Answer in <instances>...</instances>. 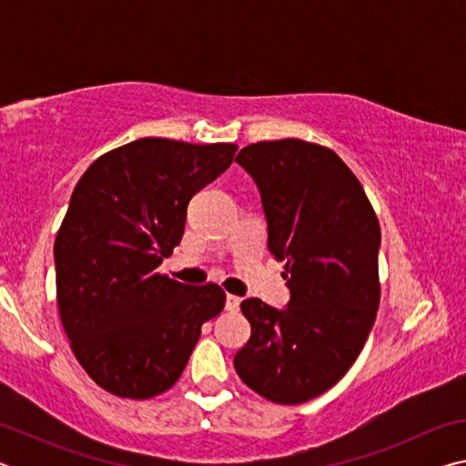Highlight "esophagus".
Listing matches in <instances>:
<instances>
[{"label": "esophagus", "instance_id": "34e87169", "mask_svg": "<svg viewBox=\"0 0 466 466\" xmlns=\"http://www.w3.org/2000/svg\"><path fill=\"white\" fill-rule=\"evenodd\" d=\"M238 306H240V298L238 296H234V294H228L226 296V310L236 312V310H238Z\"/></svg>", "mask_w": 466, "mask_h": 466}]
</instances>
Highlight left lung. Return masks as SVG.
I'll list each match as a JSON object with an SVG mask.
<instances>
[{
	"mask_svg": "<svg viewBox=\"0 0 466 466\" xmlns=\"http://www.w3.org/2000/svg\"><path fill=\"white\" fill-rule=\"evenodd\" d=\"M236 162L261 191L269 240L286 261L291 299L240 304L250 339L240 380L278 405H299L341 380L364 350L380 304V224L364 187L333 149L302 139L257 141Z\"/></svg>",
	"mask_w": 466,
	"mask_h": 466,
	"instance_id": "obj_1",
	"label": "left lung"
}]
</instances>
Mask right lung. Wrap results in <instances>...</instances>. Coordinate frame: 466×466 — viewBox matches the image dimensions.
Here are the masks:
<instances>
[{
    "label": "right lung",
    "mask_w": 466,
    "mask_h": 466,
    "mask_svg": "<svg viewBox=\"0 0 466 466\" xmlns=\"http://www.w3.org/2000/svg\"><path fill=\"white\" fill-rule=\"evenodd\" d=\"M236 144L144 137L90 164L55 238L57 309L76 360L121 399H152L183 374L203 322L224 310L218 283L157 271L185 232L191 197L230 167Z\"/></svg>",
    "instance_id": "obj_1"
}]
</instances>
